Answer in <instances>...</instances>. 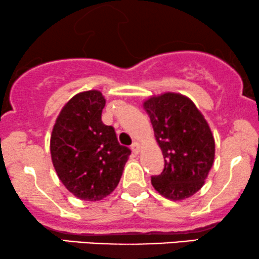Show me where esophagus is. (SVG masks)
<instances>
[{
    "instance_id": "1",
    "label": "esophagus",
    "mask_w": 259,
    "mask_h": 259,
    "mask_svg": "<svg viewBox=\"0 0 259 259\" xmlns=\"http://www.w3.org/2000/svg\"><path fill=\"white\" fill-rule=\"evenodd\" d=\"M131 149H132L134 153L138 154L140 152V144L139 143H133L132 146H131Z\"/></svg>"
}]
</instances>
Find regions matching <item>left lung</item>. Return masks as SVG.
<instances>
[{
    "label": "left lung",
    "mask_w": 259,
    "mask_h": 259,
    "mask_svg": "<svg viewBox=\"0 0 259 259\" xmlns=\"http://www.w3.org/2000/svg\"><path fill=\"white\" fill-rule=\"evenodd\" d=\"M163 152L164 169L151 183L172 201L199 191L213 166L215 143L202 114L187 96L165 93L143 103Z\"/></svg>",
    "instance_id": "left-lung-1"
}]
</instances>
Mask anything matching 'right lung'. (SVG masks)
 Wrapping results in <instances>:
<instances>
[{
    "label": "right lung",
    "mask_w": 259,
    "mask_h": 259,
    "mask_svg": "<svg viewBox=\"0 0 259 259\" xmlns=\"http://www.w3.org/2000/svg\"><path fill=\"white\" fill-rule=\"evenodd\" d=\"M105 105L99 90L77 94L60 110L51 134V158L60 182L84 201L102 200L115 189L131 154L113 127L101 120Z\"/></svg>",
    "instance_id": "add662e5"
}]
</instances>
